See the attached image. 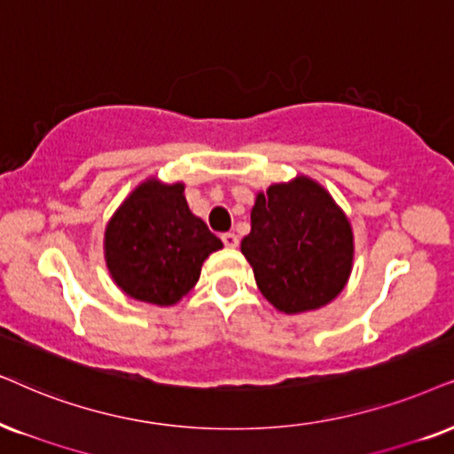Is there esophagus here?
<instances>
[{"label":"esophagus","instance_id":"34e87169","mask_svg":"<svg viewBox=\"0 0 454 454\" xmlns=\"http://www.w3.org/2000/svg\"><path fill=\"white\" fill-rule=\"evenodd\" d=\"M222 243L228 247V249H234V247H239V237L234 232H226L222 234Z\"/></svg>","mask_w":454,"mask_h":454}]
</instances>
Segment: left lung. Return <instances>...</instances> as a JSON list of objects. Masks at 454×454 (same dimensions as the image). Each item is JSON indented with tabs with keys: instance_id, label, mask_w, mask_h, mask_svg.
I'll return each mask as SVG.
<instances>
[{
	"instance_id": "obj_1",
	"label": "left lung",
	"mask_w": 454,
	"mask_h": 454,
	"mask_svg": "<svg viewBox=\"0 0 454 454\" xmlns=\"http://www.w3.org/2000/svg\"><path fill=\"white\" fill-rule=\"evenodd\" d=\"M240 251L262 295L280 312L300 314L341 294L352 272L354 234L331 194L297 176L257 192Z\"/></svg>"
}]
</instances>
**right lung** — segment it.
<instances>
[{
  "label": "right lung",
  "instance_id": "obj_1",
  "mask_svg": "<svg viewBox=\"0 0 454 454\" xmlns=\"http://www.w3.org/2000/svg\"><path fill=\"white\" fill-rule=\"evenodd\" d=\"M222 240L188 209L184 184L142 182L105 231V260L125 295L174 306L197 285L200 266Z\"/></svg>",
  "mask_w": 454,
  "mask_h": 454
}]
</instances>
